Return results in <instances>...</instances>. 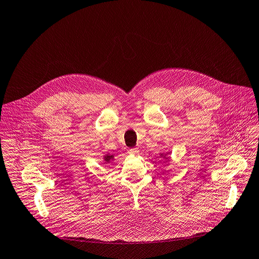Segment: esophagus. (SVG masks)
Masks as SVG:
<instances>
[{
	"instance_id": "esophagus-1",
	"label": "esophagus",
	"mask_w": 259,
	"mask_h": 259,
	"mask_svg": "<svg viewBox=\"0 0 259 259\" xmlns=\"http://www.w3.org/2000/svg\"><path fill=\"white\" fill-rule=\"evenodd\" d=\"M138 152H139L138 148H132V149L128 150V153H130V154H137Z\"/></svg>"
}]
</instances>
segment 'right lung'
<instances>
[{
  "instance_id": "obj_1",
  "label": "right lung",
  "mask_w": 259,
  "mask_h": 259,
  "mask_svg": "<svg viewBox=\"0 0 259 259\" xmlns=\"http://www.w3.org/2000/svg\"><path fill=\"white\" fill-rule=\"evenodd\" d=\"M112 158H113V155H110V154L105 155V161H106V162H108V163L112 160Z\"/></svg>"
}]
</instances>
